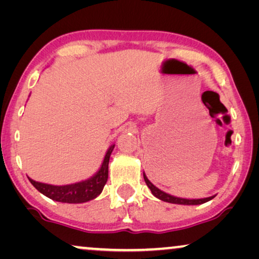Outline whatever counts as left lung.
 I'll return each instance as SVG.
<instances>
[{"mask_svg": "<svg viewBox=\"0 0 259 259\" xmlns=\"http://www.w3.org/2000/svg\"><path fill=\"white\" fill-rule=\"evenodd\" d=\"M144 179H145V183H146V185L148 186V189L151 190L152 194H153L154 197H157L158 199L166 201V203L179 204V205H200V204L206 203V201L213 199L214 198V196H212V197H207V198H201V199H186V198L175 197V196H171V194L164 192V191L159 190L158 187H155L153 184L148 180V178L145 173H144Z\"/></svg>", "mask_w": 259, "mask_h": 259, "instance_id": "left-lung-1", "label": "left lung"}]
</instances>
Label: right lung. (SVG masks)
<instances>
[{"mask_svg": "<svg viewBox=\"0 0 259 259\" xmlns=\"http://www.w3.org/2000/svg\"><path fill=\"white\" fill-rule=\"evenodd\" d=\"M115 145H112L106 152V155L102 161L101 167L95 173L93 177L88 178L82 182L68 184V185H51V184L38 183L35 180L29 179V182L33 184V186L38 192L45 194L46 197L51 198L55 201L60 203H68V204H80L86 203L94 198H97L99 194L104 190L105 184L107 183L108 179V162L109 157H111L113 148Z\"/></svg>", "mask_w": 259, "mask_h": 259, "instance_id": "1", "label": "right lung"}]
</instances>
